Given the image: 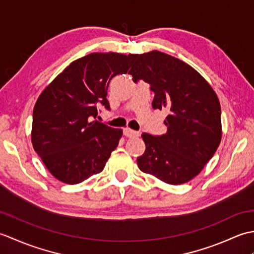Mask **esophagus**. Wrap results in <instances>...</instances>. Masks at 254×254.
I'll use <instances>...</instances> for the list:
<instances>
[{
    "label": "esophagus",
    "instance_id": "34e87169",
    "mask_svg": "<svg viewBox=\"0 0 254 254\" xmlns=\"http://www.w3.org/2000/svg\"><path fill=\"white\" fill-rule=\"evenodd\" d=\"M123 133H124V135H126L127 137H137V136H139V132L134 131V130H132V128H130V127L124 128Z\"/></svg>",
    "mask_w": 254,
    "mask_h": 254
}]
</instances>
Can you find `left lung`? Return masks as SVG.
<instances>
[{
	"label": "left lung",
	"mask_w": 254,
	"mask_h": 254,
	"mask_svg": "<svg viewBox=\"0 0 254 254\" xmlns=\"http://www.w3.org/2000/svg\"><path fill=\"white\" fill-rule=\"evenodd\" d=\"M128 74L143 79L154 91V109H167V133H143L145 153L137 166L168 185L192 180L218 148L222 120L218 97L192 66L157 50L135 55Z\"/></svg>",
	"instance_id": "obj_1"
}]
</instances>
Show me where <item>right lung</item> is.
<instances>
[{"label":"right lung","mask_w":254,"mask_h":254,"mask_svg":"<svg viewBox=\"0 0 254 254\" xmlns=\"http://www.w3.org/2000/svg\"><path fill=\"white\" fill-rule=\"evenodd\" d=\"M135 55L90 53L72 62L40 94L32 113L31 143L50 174L77 185L104 170L122 137L121 128L98 122L110 110V80L126 74Z\"/></svg>","instance_id":"add662e5"}]
</instances>
